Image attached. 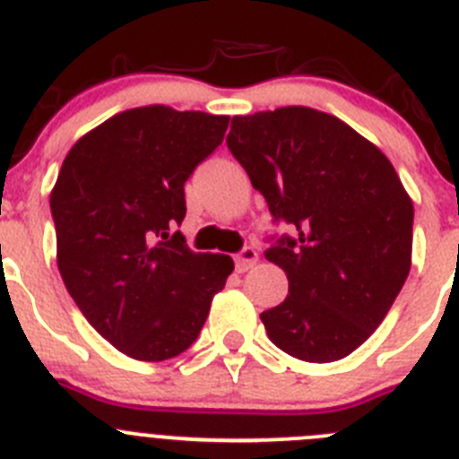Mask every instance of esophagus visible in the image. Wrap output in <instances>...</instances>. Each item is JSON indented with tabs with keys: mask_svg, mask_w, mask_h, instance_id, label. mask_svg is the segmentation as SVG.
<instances>
[{
	"mask_svg": "<svg viewBox=\"0 0 459 459\" xmlns=\"http://www.w3.org/2000/svg\"><path fill=\"white\" fill-rule=\"evenodd\" d=\"M257 259H259L257 250H255V248H243L241 253H238L237 257H234V262H237V271H238V273H246V271L253 269V266L257 264Z\"/></svg>",
	"mask_w": 459,
	"mask_h": 459,
	"instance_id": "34e87169",
	"label": "esophagus"
}]
</instances>
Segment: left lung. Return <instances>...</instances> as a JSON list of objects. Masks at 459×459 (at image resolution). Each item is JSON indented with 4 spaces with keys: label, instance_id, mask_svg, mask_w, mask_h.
I'll list each match as a JSON object with an SVG mask.
<instances>
[{
    "label": "left lung",
    "instance_id": "8db88e82",
    "mask_svg": "<svg viewBox=\"0 0 459 459\" xmlns=\"http://www.w3.org/2000/svg\"><path fill=\"white\" fill-rule=\"evenodd\" d=\"M227 147L275 221L264 253L290 294L262 312L271 342L307 363L340 360L384 322L411 269L413 202L379 147L338 117L287 105L234 117Z\"/></svg>",
    "mask_w": 459,
    "mask_h": 459
}]
</instances>
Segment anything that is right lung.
I'll use <instances>...</instances> for the list:
<instances>
[{"mask_svg":"<svg viewBox=\"0 0 459 459\" xmlns=\"http://www.w3.org/2000/svg\"><path fill=\"white\" fill-rule=\"evenodd\" d=\"M230 117L144 105L80 137L50 193L56 266L73 301L112 347L135 360L186 351L230 255L193 253L179 232L184 184L225 137Z\"/></svg>","mask_w":459,"mask_h":459,"instance_id":"1","label":"right lung"}]
</instances>
